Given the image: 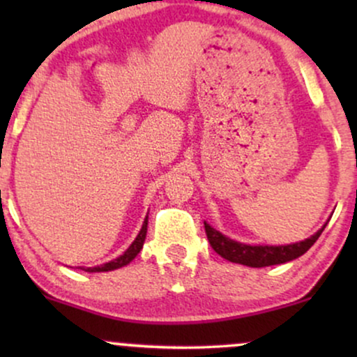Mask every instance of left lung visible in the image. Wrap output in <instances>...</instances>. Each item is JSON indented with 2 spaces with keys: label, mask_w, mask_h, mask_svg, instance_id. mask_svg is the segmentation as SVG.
I'll list each match as a JSON object with an SVG mask.
<instances>
[{
  "label": "left lung",
  "mask_w": 357,
  "mask_h": 357,
  "mask_svg": "<svg viewBox=\"0 0 357 357\" xmlns=\"http://www.w3.org/2000/svg\"><path fill=\"white\" fill-rule=\"evenodd\" d=\"M326 225L315 235L310 236L301 243L282 245V247H268V245H245L238 241L230 240L228 236L221 235L218 230L211 228L210 225L204 223V231H206L208 241L211 248L218 255L227 260L235 261V264L247 265V267H268V265L285 264V261L296 260L309 250L317 241Z\"/></svg>",
  "instance_id": "left-lung-1"
}]
</instances>
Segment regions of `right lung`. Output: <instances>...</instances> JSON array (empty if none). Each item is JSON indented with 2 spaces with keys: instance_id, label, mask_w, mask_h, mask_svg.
I'll return each mask as SVG.
<instances>
[{
  "instance_id": "add662e5",
  "label": "right lung",
  "mask_w": 357,
  "mask_h": 357,
  "mask_svg": "<svg viewBox=\"0 0 357 357\" xmlns=\"http://www.w3.org/2000/svg\"><path fill=\"white\" fill-rule=\"evenodd\" d=\"M146 233H147V218L144 220V223H142V228H141V231H139V235L136 236V240L132 241V245H130V247L127 248L121 257L114 258L112 261L100 265V267H89V268L82 267V270H85V272H109V270L121 268V267H124V265L130 264V261L137 257V253L141 252L142 245H144V240H146Z\"/></svg>"
}]
</instances>
